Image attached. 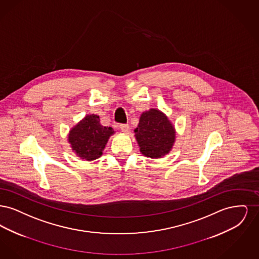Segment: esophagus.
Returning <instances> with one entry per match:
<instances>
[{
    "mask_svg": "<svg viewBox=\"0 0 259 259\" xmlns=\"http://www.w3.org/2000/svg\"><path fill=\"white\" fill-rule=\"evenodd\" d=\"M120 129L124 133H128L129 132V125L128 124H120Z\"/></svg>",
    "mask_w": 259,
    "mask_h": 259,
    "instance_id": "esophagus-1",
    "label": "esophagus"
}]
</instances>
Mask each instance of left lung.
I'll return each instance as SVG.
<instances>
[{"label":"left lung","instance_id":"obj_1","mask_svg":"<svg viewBox=\"0 0 259 259\" xmlns=\"http://www.w3.org/2000/svg\"><path fill=\"white\" fill-rule=\"evenodd\" d=\"M135 136L140 150L145 156L160 158L171 150L176 132L163 112L150 109L142 113Z\"/></svg>","mask_w":259,"mask_h":259}]
</instances>
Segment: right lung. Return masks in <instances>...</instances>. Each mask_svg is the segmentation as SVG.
Wrapping results in <instances>:
<instances>
[{"mask_svg":"<svg viewBox=\"0 0 259 259\" xmlns=\"http://www.w3.org/2000/svg\"><path fill=\"white\" fill-rule=\"evenodd\" d=\"M113 132L111 127L101 125L98 115L90 114L74 126L68 139L77 156L85 160H95L102 155Z\"/></svg>","mask_w":259,"mask_h":259,"instance_id":"1","label":"right lung"}]
</instances>
